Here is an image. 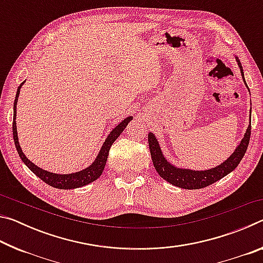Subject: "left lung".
Returning a JSON list of instances; mask_svg holds the SVG:
<instances>
[{
	"mask_svg": "<svg viewBox=\"0 0 263 263\" xmlns=\"http://www.w3.org/2000/svg\"><path fill=\"white\" fill-rule=\"evenodd\" d=\"M235 60L238 62L245 86L248 88L246 81H245L241 62L239 61L238 57H235ZM249 138H251V124H249L246 132H245L243 138L241 141H240V144L237 146V148L234 149V152L228 158V160H225L224 162L218 164L215 168L205 169V171H193V169L179 168L175 167L174 164H172L166 158H164L157 137H155L152 132L148 133V145L155 171L158 172V174L161 176L163 180H166L173 185L179 186V188L202 189L212 183H215L218 180L222 179V177L230 174L231 172L237 168L240 161H241V159L243 158L245 153H246Z\"/></svg>",
	"mask_w": 263,
	"mask_h": 263,
	"instance_id": "obj_1",
	"label": "left lung"
}]
</instances>
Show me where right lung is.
I'll return each mask as SVG.
<instances>
[{
    "label": "right lung",
    "mask_w": 263,
    "mask_h": 263,
    "mask_svg": "<svg viewBox=\"0 0 263 263\" xmlns=\"http://www.w3.org/2000/svg\"><path fill=\"white\" fill-rule=\"evenodd\" d=\"M24 82H22L20 84L18 89H17L15 102H14V122H12V135H14L15 146H16L17 152H18L20 157L22 159V161L25 163V166L28 167L30 171L33 173V174L37 175L39 179L43 180L48 185L53 186V188L75 189V188H80V186L87 185L99 179V177L102 175V173H103V171H104V167H105L106 160H108V155H109V151H110L111 145H112L115 140L117 139L119 136H121V133L124 131V128L126 127L127 124L130 123V121H132L133 117H126L124 121L119 123L118 125L109 133V136L106 137L105 141L103 142V145H102V147L100 149L99 154H97L96 159L94 160V162H92L89 167L84 168L80 172L72 173V174H55V173L44 171V169L39 168L38 166H35L33 162H31L30 160L25 157V154L23 153V151H22L21 146H20L18 136H17L16 106H17V101H18L21 88L24 84Z\"/></svg>",
    "instance_id": "obj_1"
}]
</instances>
